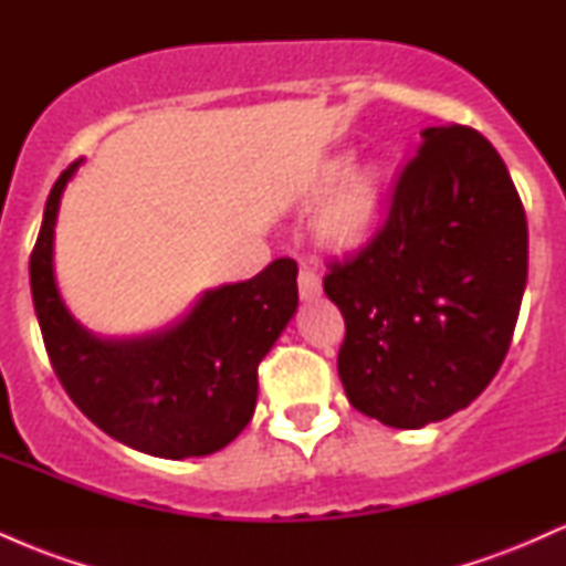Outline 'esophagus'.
<instances>
[{"label": "esophagus", "mask_w": 566, "mask_h": 566, "mask_svg": "<svg viewBox=\"0 0 566 566\" xmlns=\"http://www.w3.org/2000/svg\"><path fill=\"white\" fill-rule=\"evenodd\" d=\"M297 290H301L303 301H311V297L319 295L322 292L319 274H316L314 269H301V274H297Z\"/></svg>", "instance_id": "obj_1"}]
</instances>
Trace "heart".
<instances>
[{"label": "heart", "mask_w": 566, "mask_h": 566, "mask_svg": "<svg viewBox=\"0 0 566 566\" xmlns=\"http://www.w3.org/2000/svg\"><path fill=\"white\" fill-rule=\"evenodd\" d=\"M380 207L378 180L373 172H350L322 210L319 229L329 242L354 244L375 223Z\"/></svg>", "instance_id": "1"}]
</instances>
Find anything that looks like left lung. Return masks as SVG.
<instances>
[{
  "mask_svg": "<svg viewBox=\"0 0 566 566\" xmlns=\"http://www.w3.org/2000/svg\"><path fill=\"white\" fill-rule=\"evenodd\" d=\"M327 269L350 405L391 428L469 407L509 354L527 284V216L492 143L465 125L423 129L386 220Z\"/></svg>",
  "mask_w": 566,
  "mask_h": 566,
  "instance_id": "8db88e82",
  "label": "left lung"
}]
</instances>
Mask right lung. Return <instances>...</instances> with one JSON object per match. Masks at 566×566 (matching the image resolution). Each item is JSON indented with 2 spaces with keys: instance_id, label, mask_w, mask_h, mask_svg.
Wrapping results in <instances>:
<instances>
[{
  "instance_id": "1",
  "label": "right lung",
  "mask_w": 566,
  "mask_h": 566,
  "mask_svg": "<svg viewBox=\"0 0 566 566\" xmlns=\"http://www.w3.org/2000/svg\"><path fill=\"white\" fill-rule=\"evenodd\" d=\"M80 161L55 180L31 250V297L50 365L76 407L133 450L193 458L223 450L255 412L258 365L297 308V265L205 292L184 322L140 340L90 335L57 295L53 239L61 193Z\"/></svg>"
}]
</instances>
